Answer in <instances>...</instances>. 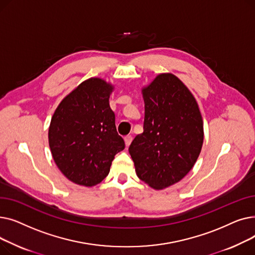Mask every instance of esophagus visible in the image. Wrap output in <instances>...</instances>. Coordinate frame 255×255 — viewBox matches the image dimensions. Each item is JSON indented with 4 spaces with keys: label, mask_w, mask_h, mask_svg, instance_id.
<instances>
[{
    "label": "esophagus",
    "mask_w": 255,
    "mask_h": 255,
    "mask_svg": "<svg viewBox=\"0 0 255 255\" xmlns=\"http://www.w3.org/2000/svg\"><path fill=\"white\" fill-rule=\"evenodd\" d=\"M124 140H125L126 146H129L130 143H131V141H132V136H131V135H127V136L124 137Z\"/></svg>",
    "instance_id": "esophagus-1"
}]
</instances>
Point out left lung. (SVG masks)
<instances>
[{
	"label": "left lung",
	"mask_w": 255,
	"mask_h": 255,
	"mask_svg": "<svg viewBox=\"0 0 255 255\" xmlns=\"http://www.w3.org/2000/svg\"><path fill=\"white\" fill-rule=\"evenodd\" d=\"M143 132L129 153L137 177L160 190L181 181L202 151L204 123L191 92L171 73H161L141 90Z\"/></svg>",
	"instance_id": "1"
}]
</instances>
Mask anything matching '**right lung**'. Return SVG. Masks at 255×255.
<instances>
[{"label":"right lung","mask_w":255,"mask_h":255,"mask_svg":"<svg viewBox=\"0 0 255 255\" xmlns=\"http://www.w3.org/2000/svg\"><path fill=\"white\" fill-rule=\"evenodd\" d=\"M113 90L101 78H89L61 101L51 118L48 142L52 158L75 184H99L109 175L115 155L125 149L110 106Z\"/></svg>","instance_id":"add662e5"}]
</instances>
